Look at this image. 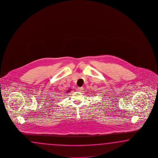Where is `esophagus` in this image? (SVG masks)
Listing matches in <instances>:
<instances>
[{"label":"esophagus","mask_w":158,"mask_h":158,"mask_svg":"<svg viewBox=\"0 0 158 158\" xmlns=\"http://www.w3.org/2000/svg\"><path fill=\"white\" fill-rule=\"evenodd\" d=\"M83 88H77V90L78 91V92H81L82 90H83Z\"/></svg>","instance_id":"34e87169"}]
</instances>
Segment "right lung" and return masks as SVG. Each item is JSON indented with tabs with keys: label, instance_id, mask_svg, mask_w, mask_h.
<instances>
[{
	"label": "right lung",
	"instance_id": "obj_1",
	"mask_svg": "<svg viewBox=\"0 0 158 158\" xmlns=\"http://www.w3.org/2000/svg\"><path fill=\"white\" fill-rule=\"evenodd\" d=\"M69 90H70V89H69V90H68V91H67V92H69Z\"/></svg>",
	"mask_w": 158,
	"mask_h": 158
}]
</instances>
